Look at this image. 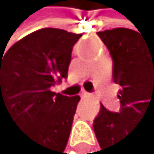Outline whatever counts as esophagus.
<instances>
[{
	"label": "esophagus",
	"instance_id": "1",
	"mask_svg": "<svg viewBox=\"0 0 154 154\" xmlns=\"http://www.w3.org/2000/svg\"><path fill=\"white\" fill-rule=\"evenodd\" d=\"M89 95H90L89 93H86V91H83V90L80 93V96H81V98H86V96H89Z\"/></svg>",
	"mask_w": 154,
	"mask_h": 154
}]
</instances>
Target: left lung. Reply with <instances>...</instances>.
I'll use <instances>...</instances> for the list:
<instances>
[{"instance_id":"1","label":"left lung","mask_w":154,"mask_h":154,"mask_svg":"<svg viewBox=\"0 0 154 154\" xmlns=\"http://www.w3.org/2000/svg\"><path fill=\"white\" fill-rule=\"evenodd\" d=\"M113 59V81L121 85V111H107L100 105L94 131L103 154L124 149L135 125L149 116L154 120V38L127 28L98 32Z\"/></svg>"}]
</instances>
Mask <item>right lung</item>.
Wrapping results in <instances>:
<instances>
[{
	"instance_id": "obj_1",
	"label": "right lung",
	"mask_w": 154,
	"mask_h": 154,
	"mask_svg": "<svg viewBox=\"0 0 154 154\" xmlns=\"http://www.w3.org/2000/svg\"><path fill=\"white\" fill-rule=\"evenodd\" d=\"M80 37L42 28L0 54V113L32 140L36 154H63L67 147L80 96L55 94L51 86L67 77Z\"/></svg>"
}]
</instances>
